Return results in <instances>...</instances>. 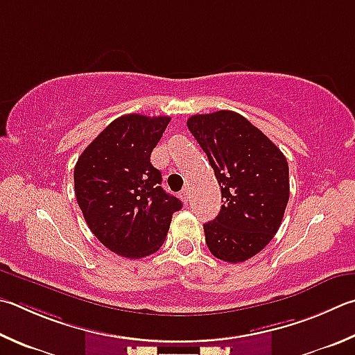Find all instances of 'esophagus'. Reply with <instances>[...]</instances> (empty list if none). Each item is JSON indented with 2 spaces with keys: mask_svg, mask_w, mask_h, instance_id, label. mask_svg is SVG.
<instances>
[{
  "mask_svg": "<svg viewBox=\"0 0 355 355\" xmlns=\"http://www.w3.org/2000/svg\"><path fill=\"white\" fill-rule=\"evenodd\" d=\"M180 197H182V200H183L184 203H188V200H189V188L182 189V192H180Z\"/></svg>",
  "mask_w": 355,
  "mask_h": 355,
  "instance_id": "34e87169",
  "label": "esophagus"
}]
</instances>
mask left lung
Segmentation results:
<instances>
[{"instance_id": "8db88e82", "label": "left lung", "mask_w": 355, "mask_h": 355, "mask_svg": "<svg viewBox=\"0 0 355 355\" xmlns=\"http://www.w3.org/2000/svg\"><path fill=\"white\" fill-rule=\"evenodd\" d=\"M222 191L218 216L203 225L212 254L243 262L259 253L281 227L288 202V164L278 147L242 114L220 110L188 119Z\"/></svg>"}]
</instances>
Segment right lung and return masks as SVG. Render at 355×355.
Instances as JSON below:
<instances>
[{
	"label": "right lung",
	"instance_id": "right-lung-1",
	"mask_svg": "<svg viewBox=\"0 0 355 355\" xmlns=\"http://www.w3.org/2000/svg\"><path fill=\"white\" fill-rule=\"evenodd\" d=\"M169 122V116H121L76 163L74 191L85 222L119 256L139 259L158 251L183 206L161 188V172L150 163Z\"/></svg>",
	"mask_w": 355,
	"mask_h": 355
}]
</instances>
